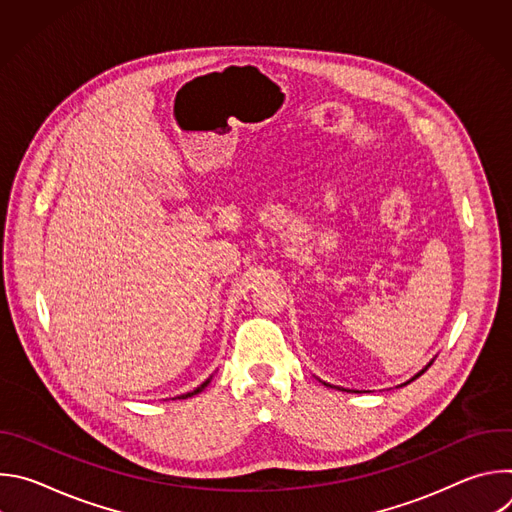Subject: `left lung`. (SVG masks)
Listing matches in <instances>:
<instances>
[{
    "label": "left lung",
    "instance_id": "left-lung-1",
    "mask_svg": "<svg viewBox=\"0 0 512 512\" xmlns=\"http://www.w3.org/2000/svg\"><path fill=\"white\" fill-rule=\"evenodd\" d=\"M419 375H423V371H421V373H419ZM419 375H417V377H419Z\"/></svg>",
    "mask_w": 512,
    "mask_h": 512
}]
</instances>
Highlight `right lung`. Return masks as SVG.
<instances>
[{
	"mask_svg": "<svg viewBox=\"0 0 512 512\" xmlns=\"http://www.w3.org/2000/svg\"><path fill=\"white\" fill-rule=\"evenodd\" d=\"M208 383H210V379H208V381H204V383H202V385H200V387H198V389H194V391H192V393H186V395H182V399H186V397H192V395H196V393H200V391H202V389H204V387H206V385H208Z\"/></svg>",
	"mask_w": 512,
	"mask_h": 512,
	"instance_id": "obj_1",
	"label": "right lung"
}]
</instances>
